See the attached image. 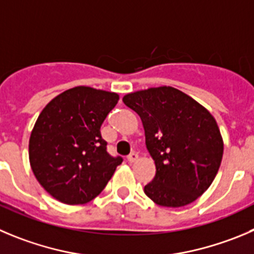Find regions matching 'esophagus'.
I'll use <instances>...</instances> for the list:
<instances>
[{
  "mask_svg": "<svg viewBox=\"0 0 254 254\" xmlns=\"http://www.w3.org/2000/svg\"><path fill=\"white\" fill-rule=\"evenodd\" d=\"M138 154L136 153H131L130 154V155H127V162L129 163H134V162H136V160H138Z\"/></svg>",
  "mask_w": 254,
  "mask_h": 254,
  "instance_id": "1",
  "label": "esophagus"
}]
</instances>
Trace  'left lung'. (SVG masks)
Segmentation results:
<instances>
[{
    "mask_svg": "<svg viewBox=\"0 0 254 254\" xmlns=\"http://www.w3.org/2000/svg\"><path fill=\"white\" fill-rule=\"evenodd\" d=\"M123 101L140 116L155 163V177L144 193L162 207L194 202L214 181L223 156V139L212 114L172 86L130 92Z\"/></svg>",
    "mask_w": 254,
    "mask_h": 254,
    "instance_id": "left-lung-1",
    "label": "left lung"
}]
</instances>
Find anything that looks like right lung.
<instances>
[{"label": "right lung", "mask_w": 254, "mask_h": 254, "mask_svg": "<svg viewBox=\"0 0 254 254\" xmlns=\"http://www.w3.org/2000/svg\"><path fill=\"white\" fill-rule=\"evenodd\" d=\"M119 101L116 92L76 86L40 113L28 141L31 169L51 196L85 204L99 195L122 164L106 151L100 127Z\"/></svg>", "instance_id": "add662e5"}]
</instances>
